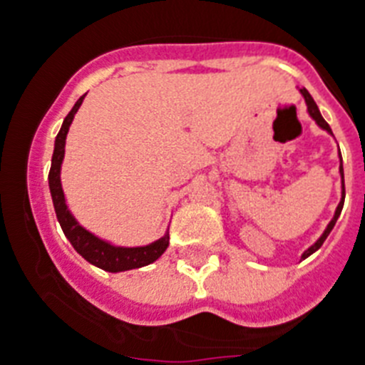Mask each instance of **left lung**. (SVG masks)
I'll use <instances>...</instances> for the list:
<instances>
[{"instance_id":"8db88e82","label":"left lung","mask_w":365,"mask_h":365,"mask_svg":"<svg viewBox=\"0 0 365 365\" xmlns=\"http://www.w3.org/2000/svg\"><path fill=\"white\" fill-rule=\"evenodd\" d=\"M299 93H301V94H302V98H304L306 111H308V115H310L312 120H314L315 124L319 125L321 130H324V131H327V133H329V135H332V137H334L332 130H330V125L327 124V120H324V118H323V115H321V111H319V107H317V103L314 102V98L310 96V93H308V91H306L304 87L299 88ZM338 158H339V176H341V198H339L338 207H336V211H334V217H332V219H330V222H329V225H327V228L323 230V234L319 235V240L315 241L314 245H310V247H308V249H306L304 252L301 254V259H306V258H308V256H312V254H314L315 250H319V249H321V245H323V243H324V240H327V237H329V234H330V232H332L334 225H336V220H338L339 213H341V210H344V200H345L344 161H341V154H339V150H338Z\"/></svg>"}]
</instances>
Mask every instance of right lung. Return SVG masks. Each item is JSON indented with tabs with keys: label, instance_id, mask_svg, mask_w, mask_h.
<instances>
[{
	"label": "right lung",
	"instance_id": "right-lung-1",
	"mask_svg": "<svg viewBox=\"0 0 365 365\" xmlns=\"http://www.w3.org/2000/svg\"><path fill=\"white\" fill-rule=\"evenodd\" d=\"M85 96L79 98L78 102L73 103L72 111L66 115L63 120L59 133L55 137L53 146V158H51V168L50 176H48V183H50L51 200H53L55 213H57V220H59L61 228H63L66 240L72 243L76 252L81 254L88 263H93L94 267H100L103 271L109 272H122L130 271V269H139L154 263L161 254L167 250L168 247V230L165 232L159 240L152 241L148 245H140V247H118L109 241L102 240L94 235L93 232H88L87 228L79 225L76 217L70 213L68 204H66V197H64L63 183H61V167H63L64 159V145H66V135H68L70 124H72L73 116L78 113V109L83 103Z\"/></svg>",
	"mask_w": 365,
	"mask_h": 365
}]
</instances>
